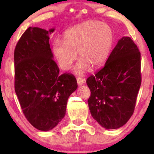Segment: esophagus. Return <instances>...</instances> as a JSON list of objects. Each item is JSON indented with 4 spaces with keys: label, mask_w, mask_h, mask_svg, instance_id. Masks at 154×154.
<instances>
[{
    "label": "esophagus",
    "mask_w": 154,
    "mask_h": 154,
    "mask_svg": "<svg viewBox=\"0 0 154 154\" xmlns=\"http://www.w3.org/2000/svg\"><path fill=\"white\" fill-rule=\"evenodd\" d=\"M84 83H85V79H83V78H78L77 79L78 85H83Z\"/></svg>",
    "instance_id": "esophagus-1"
}]
</instances>
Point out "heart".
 <instances>
[{"mask_svg":"<svg viewBox=\"0 0 154 154\" xmlns=\"http://www.w3.org/2000/svg\"><path fill=\"white\" fill-rule=\"evenodd\" d=\"M113 41L111 27L99 21H87L75 25L64 32V41L56 39L52 51L59 65L64 70L71 69L79 52L80 60L74 71L81 75L92 66H101L110 54Z\"/></svg>","mask_w":154,"mask_h":154,"instance_id":"1","label":"heart"}]
</instances>
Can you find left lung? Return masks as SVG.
Listing matches in <instances>:
<instances>
[{
  "mask_svg": "<svg viewBox=\"0 0 154 154\" xmlns=\"http://www.w3.org/2000/svg\"><path fill=\"white\" fill-rule=\"evenodd\" d=\"M141 54L131 38L118 41L104 66L87 79L88 106L93 119L106 130L117 129L134 112L141 85Z\"/></svg>",
  "mask_w": 154,
  "mask_h": 154,
  "instance_id": "obj_1",
  "label": "left lung"
}]
</instances>
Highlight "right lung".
Here are the masks:
<instances>
[{
  "mask_svg": "<svg viewBox=\"0 0 154 154\" xmlns=\"http://www.w3.org/2000/svg\"><path fill=\"white\" fill-rule=\"evenodd\" d=\"M54 30L29 27L14 53L16 94L25 117L41 131L52 130L64 119L68 99L78 87L73 75L60 74L53 60L49 40Z\"/></svg>",
  "mask_w": 154,
  "mask_h": 154,
  "instance_id": "right-lung-1",
  "label": "right lung"
}]
</instances>
